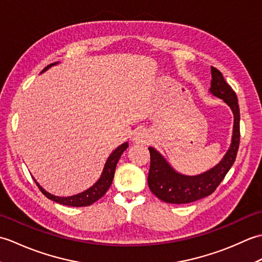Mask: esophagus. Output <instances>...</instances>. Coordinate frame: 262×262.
<instances>
[{"mask_svg": "<svg viewBox=\"0 0 262 262\" xmlns=\"http://www.w3.org/2000/svg\"><path fill=\"white\" fill-rule=\"evenodd\" d=\"M147 138H148L147 133L144 130H140L134 135V138H133V140H134L136 144H145L147 142Z\"/></svg>", "mask_w": 262, "mask_h": 262, "instance_id": "esophagus-1", "label": "esophagus"}]
</instances>
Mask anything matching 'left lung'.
<instances>
[{
  "instance_id": "obj_1",
  "label": "left lung",
  "mask_w": 262,
  "mask_h": 262,
  "mask_svg": "<svg viewBox=\"0 0 262 262\" xmlns=\"http://www.w3.org/2000/svg\"><path fill=\"white\" fill-rule=\"evenodd\" d=\"M209 92L220 98L231 108L234 116L233 135L230 148L214 168L197 176H186L176 171L165 158L154 147H148L151 154L147 183L155 196L164 203L188 204L209 196L223 181L236 159L240 144V109L235 92L227 84L221 72L211 66Z\"/></svg>"
}]
</instances>
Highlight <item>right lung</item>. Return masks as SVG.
I'll return each mask as SVG.
<instances>
[{"label":"right lung","instance_id":"right-lung-1","mask_svg":"<svg viewBox=\"0 0 262 262\" xmlns=\"http://www.w3.org/2000/svg\"><path fill=\"white\" fill-rule=\"evenodd\" d=\"M57 64H58V62L49 64L48 66H46V68L41 71V73L46 72L48 69H51L52 66L57 65ZM127 147H128V143L126 142L124 144H121V145H119L116 149H114V152L109 155L107 162H105V164L103 166L102 173H101V176H100L99 180L96 183H94L93 186H91L90 188L86 189V190L82 191L80 193L73 194V196H69V197L55 196V194H52V193H49L48 191H46L45 189H43L36 181L35 178H33V180H35L38 188L40 189V191L43 194H45V196L48 199L54 200V202H56L58 204H62V205H66V206H72V207H83V206H90L93 203H96L97 200H99L105 192L108 191L109 187L111 186V182H113V180H114L116 165H117V163H118L121 154L124 153V151Z\"/></svg>","mask_w":262,"mask_h":262}]
</instances>
